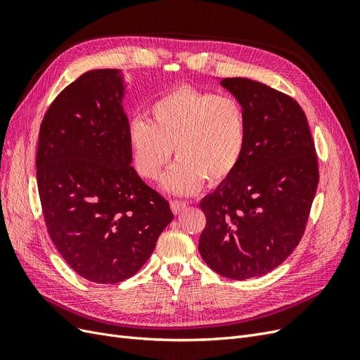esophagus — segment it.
I'll return each instance as SVG.
<instances>
[{
  "instance_id": "1",
  "label": "esophagus",
  "mask_w": 360,
  "mask_h": 360,
  "mask_svg": "<svg viewBox=\"0 0 360 360\" xmlns=\"http://www.w3.org/2000/svg\"><path fill=\"white\" fill-rule=\"evenodd\" d=\"M186 201H180V200H174L171 201V210L174 214H179L180 212H183L184 209H186Z\"/></svg>"
}]
</instances>
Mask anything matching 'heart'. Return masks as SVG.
Listing matches in <instances>:
<instances>
[{
	"label": "heart",
	"mask_w": 360,
	"mask_h": 360,
	"mask_svg": "<svg viewBox=\"0 0 360 360\" xmlns=\"http://www.w3.org/2000/svg\"><path fill=\"white\" fill-rule=\"evenodd\" d=\"M151 122L135 118L127 127V144L141 177L158 180L171 160H179L163 179L168 192H197L205 181L219 184L240 165L248 143L243 105L189 85L162 94L150 106Z\"/></svg>",
	"instance_id": "b5f03b06"
}]
</instances>
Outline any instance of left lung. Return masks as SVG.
<instances>
[{"instance_id":"8db88e82","label":"left lung","mask_w":360,"mask_h":360,"mask_svg":"<svg viewBox=\"0 0 360 360\" xmlns=\"http://www.w3.org/2000/svg\"><path fill=\"white\" fill-rule=\"evenodd\" d=\"M246 112L248 143L230 179L201 200L200 254L221 276L245 281L278 267L300 242L319 184L314 141L300 105L271 86L225 78Z\"/></svg>"}]
</instances>
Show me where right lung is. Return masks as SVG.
I'll use <instances>...</instances> for the list:
<instances>
[{"mask_svg":"<svg viewBox=\"0 0 360 360\" xmlns=\"http://www.w3.org/2000/svg\"><path fill=\"white\" fill-rule=\"evenodd\" d=\"M126 85L117 69L81 75L43 117L37 188L51 240L97 284H117L146 264L172 221L169 202L130 165Z\"/></svg>","mask_w":360,"mask_h":360,"instance_id":"add662e5","label":"right lung"}]
</instances>
